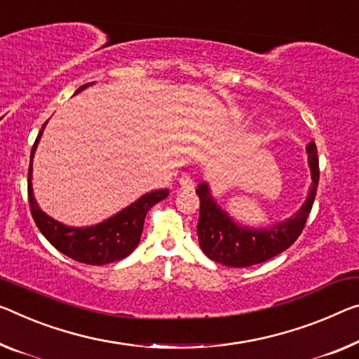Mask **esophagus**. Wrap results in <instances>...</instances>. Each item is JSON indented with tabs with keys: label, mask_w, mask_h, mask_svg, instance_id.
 <instances>
[{
	"label": "esophagus",
	"mask_w": 359,
	"mask_h": 359,
	"mask_svg": "<svg viewBox=\"0 0 359 359\" xmlns=\"http://www.w3.org/2000/svg\"><path fill=\"white\" fill-rule=\"evenodd\" d=\"M180 184H181V187H183V189H186V191H192L194 189V181H192L189 176H181L180 178Z\"/></svg>",
	"instance_id": "esophagus-1"
}]
</instances>
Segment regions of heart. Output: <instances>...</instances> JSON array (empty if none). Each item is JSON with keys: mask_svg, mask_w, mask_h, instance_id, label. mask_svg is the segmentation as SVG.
<instances>
[{"mask_svg": "<svg viewBox=\"0 0 359 359\" xmlns=\"http://www.w3.org/2000/svg\"><path fill=\"white\" fill-rule=\"evenodd\" d=\"M244 117H245L244 110H236V112H234V118H236V120H242Z\"/></svg>", "mask_w": 359, "mask_h": 359, "instance_id": "1", "label": "heart"}]
</instances>
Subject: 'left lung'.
I'll list each match as a JSON object with an SVG mask.
<instances>
[{
	"mask_svg": "<svg viewBox=\"0 0 359 359\" xmlns=\"http://www.w3.org/2000/svg\"><path fill=\"white\" fill-rule=\"evenodd\" d=\"M306 154L311 184L305 202L292 217L264 228H253L236 222L215 201L208 183L197 186L196 192L201 198V215L197 223L198 245L210 260L224 266L245 268L266 262L294 244L305 228L319 181L318 151L313 141L306 146Z\"/></svg>",
	"mask_w": 359,
	"mask_h": 359,
	"instance_id": "obj_1",
	"label": "left lung"
}]
</instances>
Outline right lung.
Instances as JSON below:
<instances>
[{
  "label": "right lung",
  "mask_w": 359,
  "mask_h": 359,
  "mask_svg": "<svg viewBox=\"0 0 359 359\" xmlns=\"http://www.w3.org/2000/svg\"><path fill=\"white\" fill-rule=\"evenodd\" d=\"M93 83L80 86L75 95L86 90ZM48 123V122H46ZM46 123L38 135L35 144L30 154V168H29V202L32 217L35 219L38 229L49 241V244L74 260L86 264H107L126 258L140 244L142 226L149 208L156 205L157 202L163 201L170 194L168 189H158L146 192L137 201L130 203L123 210L117 212L104 222L91 226H67L49 217L38 205L32 187V163L35 157V151L40 142V137L45 131Z\"/></svg>",
  "instance_id": "obj_1"
}]
</instances>
